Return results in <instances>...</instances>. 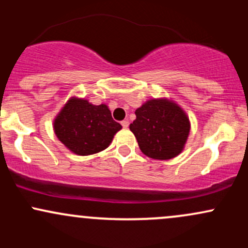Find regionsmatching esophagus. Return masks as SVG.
Masks as SVG:
<instances>
[{"label": "esophagus", "instance_id": "esophagus-1", "mask_svg": "<svg viewBox=\"0 0 248 248\" xmlns=\"http://www.w3.org/2000/svg\"><path fill=\"white\" fill-rule=\"evenodd\" d=\"M121 124H122V127H124V128H128V126H129V121H128V120L121 121Z\"/></svg>", "mask_w": 248, "mask_h": 248}]
</instances>
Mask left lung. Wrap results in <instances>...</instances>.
Listing matches in <instances>:
<instances>
[{
  "label": "left lung",
  "instance_id": "obj_1",
  "mask_svg": "<svg viewBox=\"0 0 248 248\" xmlns=\"http://www.w3.org/2000/svg\"><path fill=\"white\" fill-rule=\"evenodd\" d=\"M135 115L129 129L144 155L166 161L183 152L191 124L177 102L169 98L149 99L135 110Z\"/></svg>",
  "mask_w": 248,
  "mask_h": 248
}]
</instances>
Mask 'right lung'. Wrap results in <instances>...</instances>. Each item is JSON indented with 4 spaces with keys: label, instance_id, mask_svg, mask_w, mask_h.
<instances>
[{
    "label": "right lung",
    "instance_id": "right-lung-1",
    "mask_svg": "<svg viewBox=\"0 0 248 248\" xmlns=\"http://www.w3.org/2000/svg\"><path fill=\"white\" fill-rule=\"evenodd\" d=\"M57 139L76 155L100 153L112 143L122 126L113 120L107 105H93L73 95L53 119Z\"/></svg>",
    "mask_w": 248,
    "mask_h": 248
}]
</instances>
